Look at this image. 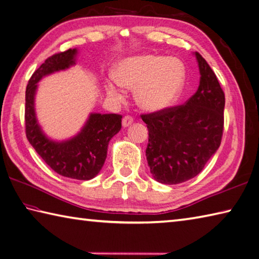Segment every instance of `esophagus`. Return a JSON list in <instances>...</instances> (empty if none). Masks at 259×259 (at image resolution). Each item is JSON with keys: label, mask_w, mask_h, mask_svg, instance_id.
Here are the masks:
<instances>
[{"label": "esophagus", "mask_w": 259, "mask_h": 259, "mask_svg": "<svg viewBox=\"0 0 259 259\" xmlns=\"http://www.w3.org/2000/svg\"><path fill=\"white\" fill-rule=\"evenodd\" d=\"M133 122H134V118L131 115H125L124 118L122 119V125L124 126V128H125V126L130 125Z\"/></svg>", "instance_id": "esophagus-1"}]
</instances>
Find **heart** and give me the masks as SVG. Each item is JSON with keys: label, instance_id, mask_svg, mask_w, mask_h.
I'll return each mask as SVG.
<instances>
[{"label": "heart", "instance_id": "b5f03b06", "mask_svg": "<svg viewBox=\"0 0 259 259\" xmlns=\"http://www.w3.org/2000/svg\"><path fill=\"white\" fill-rule=\"evenodd\" d=\"M184 67L180 60L163 56L141 55L121 60L115 65L113 77L106 80L105 92L111 100L122 102V88L136 90L141 108L156 112L175 103L184 83Z\"/></svg>", "mask_w": 259, "mask_h": 259}]
</instances>
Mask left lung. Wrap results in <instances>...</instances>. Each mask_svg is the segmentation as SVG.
<instances>
[{"instance_id":"1","label":"left lung","mask_w":259,"mask_h":259,"mask_svg":"<svg viewBox=\"0 0 259 259\" xmlns=\"http://www.w3.org/2000/svg\"><path fill=\"white\" fill-rule=\"evenodd\" d=\"M201 79L184 104L141 114L149 133L146 156L154 179L180 184L193 179L220 147L225 124V92L199 53Z\"/></svg>"}]
</instances>
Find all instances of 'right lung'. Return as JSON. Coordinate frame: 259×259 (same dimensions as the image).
Returning <instances> with one entry per match:
<instances>
[{
    "instance_id": "1",
    "label": "right lung",
    "mask_w": 259,
    "mask_h": 259,
    "mask_svg": "<svg viewBox=\"0 0 259 259\" xmlns=\"http://www.w3.org/2000/svg\"><path fill=\"white\" fill-rule=\"evenodd\" d=\"M76 49L57 53L45 60L30 77L25 90V136L44 161L56 173L69 179L89 181L98 175L106 158L109 141L121 129L122 115L93 113L80 133L63 143L46 137L34 113L37 83L44 76L74 64Z\"/></svg>"
}]
</instances>
